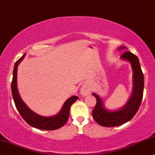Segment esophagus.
<instances>
[{
	"label": "esophagus",
	"mask_w": 155,
	"mask_h": 155,
	"mask_svg": "<svg viewBox=\"0 0 155 155\" xmlns=\"http://www.w3.org/2000/svg\"><path fill=\"white\" fill-rule=\"evenodd\" d=\"M90 87L87 85H84L82 86L81 89V94L83 96H86L90 93Z\"/></svg>",
	"instance_id": "34e87169"
}]
</instances>
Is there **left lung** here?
<instances>
[{"instance_id": "8db88e82", "label": "left lung", "mask_w": 155, "mask_h": 155, "mask_svg": "<svg viewBox=\"0 0 155 155\" xmlns=\"http://www.w3.org/2000/svg\"><path fill=\"white\" fill-rule=\"evenodd\" d=\"M126 47H118V51L125 50ZM123 60L130 62L133 70V90L131 97L123 107L118 110H109L105 108L103 101L96 93H92L96 98V104L92 114L94 120L101 126L113 127L125 124L134 116L138 111L144 92V74L139 59L131 51H127L121 56Z\"/></svg>"}]
</instances>
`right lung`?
<instances>
[{
  "label": "right lung",
  "mask_w": 155,
  "mask_h": 155,
  "mask_svg": "<svg viewBox=\"0 0 155 155\" xmlns=\"http://www.w3.org/2000/svg\"><path fill=\"white\" fill-rule=\"evenodd\" d=\"M25 55L26 54L23 55L15 63L13 72V79L11 82V91L17 110L24 121L34 128L41 130H55L60 129L66 124L70 115V107L79 98L76 95L70 97L64 102L60 111L52 116H43L31 110L22 101L17 87V70L19 63L23 60Z\"/></svg>",
  "instance_id": "right-lung-1"
}]
</instances>
